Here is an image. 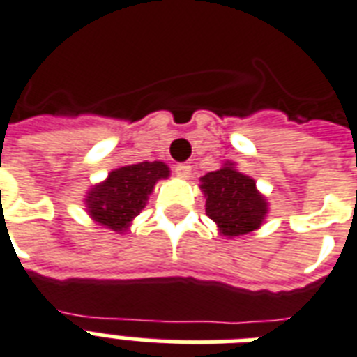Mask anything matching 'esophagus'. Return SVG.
I'll return each instance as SVG.
<instances>
[{
    "instance_id": "esophagus-1",
    "label": "esophagus",
    "mask_w": 357,
    "mask_h": 357,
    "mask_svg": "<svg viewBox=\"0 0 357 357\" xmlns=\"http://www.w3.org/2000/svg\"><path fill=\"white\" fill-rule=\"evenodd\" d=\"M174 172H176V176H178V178L187 179V178H190V174H192V167H190L188 163H179V165H176Z\"/></svg>"
}]
</instances>
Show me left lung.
<instances>
[{
	"instance_id": "left-lung-1",
	"label": "left lung",
	"mask_w": 357,
	"mask_h": 357,
	"mask_svg": "<svg viewBox=\"0 0 357 357\" xmlns=\"http://www.w3.org/2000/svg\"><path fill=\"white\" fill-rule=\"evenodd\" d=\"M202 190L207 198V216L225 236H240L260 227L266 216V202L257 192L255 181L233 165L205 174Z\"/></svg>"
}]
</instances>
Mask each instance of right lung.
I'll list each match as a JSON object with an SVG mask.
<instances>
[{
  "label": "right lung",
  "instance_id": "obj_1",
  "mask_svg": "<svg viewBox=\"0 0 357 357\" xmlns=\"http://www.w3.org/2000/svg\"><path fill=\"white\" fill-rule=\"evenodd\" d=\"M161 178H169V167L161 161H144L113 170L102 185L89 192L91 218L113 231H123L141 213L153 185Z\"/></svg>",
  "mask_w": 357,
  "mask_h": 357
}]
</instances>
